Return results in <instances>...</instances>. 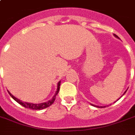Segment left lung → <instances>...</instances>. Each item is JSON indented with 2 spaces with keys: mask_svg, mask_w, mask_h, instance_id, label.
Masks as SVG:
<instances>
[{
  "mask_svg": "<svg viewBox=\"0 0 135 135\" xmlns=\"http://www.w3.org/2000/svg\"><path fill=\"white\" fill-rule=\"evenodd\" d=\"M113 36H114L115 37V38H119V37L118 36H116V35L115 34H113ZM127 90H128V89H127V90H126V92H124V94H125V93H126V92H127ZM122 97V96H121ZM119 98V99H120ZM91 105H92V106H94V107H99V108H104V107H98V106H96V105H94V104H91Z\"/></svg>",
  "mask_w": 135,
  "mask_h": 135,
  "instance_id": "obj_1",
  "label": "left lung"
}]
</instances>
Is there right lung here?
Here are the masks:
<instances>
[{"label": "right lung", "mask_w": 135, "mask_h": 135, "mask_svg": "<svg viewBox=\"0 0 135 135\" xmlns=\"http://www.w3.org/2000/svg\"><path fill=\"white\" fill-rule=\"evenodd\" d=\"M60 84H61V81H59L58 83H57V91L55 92V95L53 96V97L50 100L47 101V102H45L41 103V104H33V103H28V102H22V101L20 100L19 99L16 98L15 97H14L12 94L10 93V92L8 91V93L9 94V95L11 96V97L14 100H15L17 103H19L20 105H22L23 107H24L25 108H27V109H33V110H41V109H45L47 107H49L54 102L55 100V98H56V95L58 94V92L59 91V88H60Z\"/></svg>", "instance_id": "right-lung-1"}]
</instances>
